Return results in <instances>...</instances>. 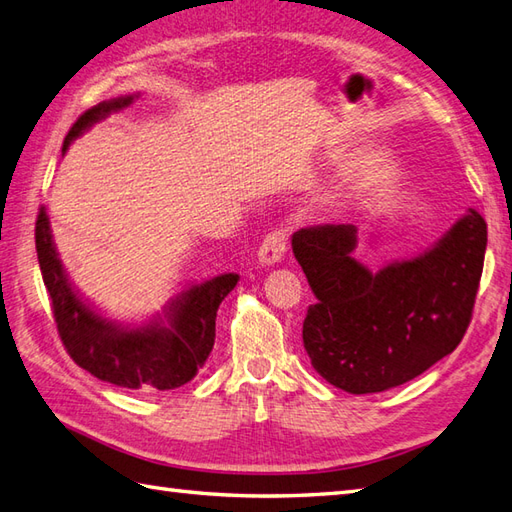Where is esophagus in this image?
Here are the masks:
<instances>
[{
    "label": "esophagus",
    "instance_id": "obj_1",
    "mask_svg": "<svg viewBox=\"0 0 512 512\" xmlns=\"http://www.w3.org/2000/svg\"><path fill=\"white\" fill-rule=\"evenodd\" d=\"M286 246H288L286 231H281V228H277V231L268 233V235L264 237L262 246H259V250H257L259 264H262V266H273V264H277L279 259L284 257Z\"/></svg>",
    "mask_w": 512,
    "mask_h": 512
}]
</instances>
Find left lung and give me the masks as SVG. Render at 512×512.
I'll list each match as a JSON object with an SVG mask.
<instances>
[{
  "mask_svg": "<svg viewBox=\"0 0 512 512\" xmlns=\"http://www.w3.org/2000/svg\"><path fill=\"white\" fill-rule=\"evenodd\" d=\"M354 224L292 235L317 303L303 321L312 367L350 394L398 387L460 345L469 328L486 253V222L469 209L422 255L369 273L352 257Z\"/></svg>",
  "mask_w": 512,
  "mask_h": 512,
  "instance_id": "8db88e82",
  "label": "left lung"
}]
</instances>
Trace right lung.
Here are the masks:
<instances>
[{"label":"right lung","mask_w":512,"mask_h":512,"mask_svg":"<svg viewBox=\"0 0 512 512\" xmlns=\"http://www.w3.org/2000/svg\"><path fill=\"white\" fill-rule=\"evenodd\" d=\"M134 99L118 96L81 114L63 140V151L85 129L132 105ZM35 244L63 347L85 372L116 387L140 391L176 389L200 372L215 343L217 308L239 275L228 273L191 286L169 303L165 319L149 321L143 328H123L103 319L76 295L54 248L46 206L37 215Z\"/></svg>","instance_id":"obj_1"}]
</instances>
